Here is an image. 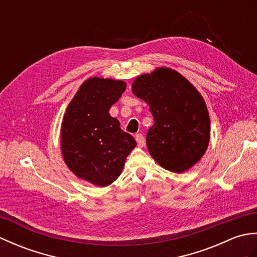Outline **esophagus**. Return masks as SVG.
<instances>
[{
    "instance_id": "1",
    "label": "esophagus",
    "mask_w": 257,
    "mask_h": 257,
    "mask_svg": "<svg viewBox=\"0 0 257 257\" xmlns=\"http://www.w3.org/2000/svg\"><path fill=\"white\" fill-rule=\"evenodd\" d=\"M136 141H137L138 147H140V148H143V147L145 146V143H146L144 135H141V134L136 135Z\"/></svg>"
}]
</instances>
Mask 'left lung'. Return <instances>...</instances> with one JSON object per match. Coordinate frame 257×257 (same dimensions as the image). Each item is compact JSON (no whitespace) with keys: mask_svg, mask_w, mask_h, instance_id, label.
I'll list each match as a JSON object with an SVG mask.
<instances>
[{"mask_svg":"<svg viewBox=\"0 0 257 257\" xmlns=\"http://www.w3.org/2000/svg\"><path fill=\"white\" fill-rule=\"evenodd\" d=\"M133 92L149 105L154 125L147 134L152 158L169 171L181 173L198 162L210 140V117L203 98L176 70L160 68L141 75Z\"/></svg>","mask_w":257,"mask_h":257,"instance_id":"8db88e82","label":"left lung"}]
</instances>
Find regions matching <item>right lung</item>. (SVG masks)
<instances>
[{"label":"right lung","instance_id":"obj_1","mask_svg":"<svg viewBox=\"0 0 257 257\" xmlns=\"http://www.w3.org/2000/svg\"><path fill=\"white\" fill-rule=\"evenodd\" d=\"M121 80L89 78L79 87L62 123V152L76 176L98 187L112 183L137 146L109 114L125 90Z\"/></svg>","mask_w":257,"mask_h":257}]
</instances>
